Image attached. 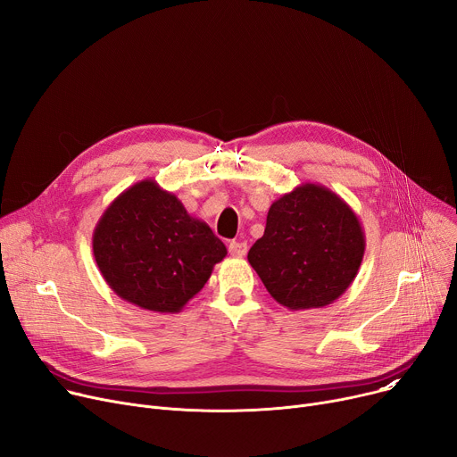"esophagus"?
Listing matches in <instances>:
<instances>
[{"mask_svg": "<svg viewBox=\"0 0 457 457\" xmlns=\"http://www.w3.org/2000/svg\"><path fill=\"white\" fill-rule=\"evenodd\" d=\"M228 248H229V253L233 257H245L246 252H248V245L243 243V241H231Z\"/></svg>", "mask_w": 457, "mask_h": 457, "instance_id": "1", "label": "esophagus"}]
</instances>
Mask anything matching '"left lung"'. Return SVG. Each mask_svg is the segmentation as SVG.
<instances>
[{"label": "left lung", "instance_id": "8db88e82", "mask_svg": "<svg viewBox=\"0 0 457 457\" xmlns=\"http://www.w3.org/2000/svg\"><path fill=\"white\" fill-rule=\"evenodd\" d=\"M363 255L365 231L353 209L328 187L302 183L270 205L248 261L278 303L300 311L343 296Z\"/></svg>", "mask_w": 457, "mask_h": 457}]
</instances>
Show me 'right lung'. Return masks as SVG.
I'll return each instance as SVG.
<instances>
[{"label":"right lung","instance_id":"add662e5","mask_svg":"<svg viewBox=\"0 0 457 457\" xmlns=\"http://www.w3.org/2000/svg\"><path fill=\"white\" fill-rule=\"evenodd\" d=\"M96 265L111 289L154 313H179L228 250L172 192L142 179L118 195L92 233Z\"/></svg>","mask_w":457,"mask_h":457}]
</instances>
